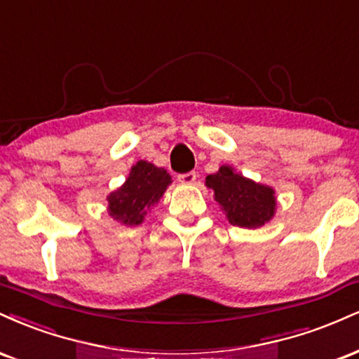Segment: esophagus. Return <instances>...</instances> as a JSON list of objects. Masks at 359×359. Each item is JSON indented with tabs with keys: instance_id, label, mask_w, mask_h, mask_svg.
I'll use <instances>...</instances> for the list:
<instances>
[{
	"instance_id": "34e87169",
	"label": "esophagus",
	"mask_w": 359,
	"mask_h": 359,
	"mask_svg": "<svg viewBox=\"0 0 359 359\" xmlns=\"http://www.w3.org/2000/svg\"><path fill=\"white\" fill-rule=\"evenodd\" d=\"M198 175L195 171H189V172H184V175H180L178 176V181L181 184H193L196 181Z\"/></svg>"
}]
</instances>
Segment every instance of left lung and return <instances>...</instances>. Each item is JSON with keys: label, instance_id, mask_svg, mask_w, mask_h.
<instances>
[{"label": "left lung", "instance_id": "left-lung-1", "mask_svg": "<svg viewBox=\"0 0 359 359\" xmlns=\"http://www.w3.org/2000/svg\"><path fill=\"white\" fill-rule=\"evenodd\" d=\"M205 184L213 189L215 201L220 205L231 225L260 229L276 215V189L245 178L229 164H223L217 172L206 176Z\"/></svg>", "mask_w": 359, "mask_h": 359}]
</instances>
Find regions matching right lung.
<instances>
[{
    "instance_id": "1",
    "label": "right lung",
    "mask_w": 359,
    "mask_h": 359,
    "mask_svg": "<svg viewBox=\"0 0 359 359\" xmlns=\"http://www.w3.org/2000/svg\"><path fill=\"white\" fill-rule=\"evenodd\" d=\"M170 184V172L141 159L130 168L124 183L107 195L109 217L126 226L141 225Z\"/></svg>"
}]
</instances>
